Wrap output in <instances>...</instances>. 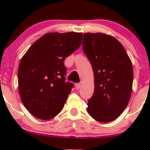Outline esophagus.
I'll return each instance as SVG.
<instances>
[{"mask_svg": "<svg viewBox=\"0 0 150 150\" xmlns=\"http://www.w3.org/2000/svg\"><path fill=\"white\" fill-rule=\"evenodd\" d=\"M75 87H76L77 89H79L80 88V83H77L75 84Z\"/></svg>", "mask_w": 150, "mask_h": 150, "instance_id": "34e87169", "label": "esophagus"}]
</instances>
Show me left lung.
I'll list each match as a JSON object with an SVG mask.
<instances>
[{
    "label": "left lung",
    "mask_w": 150,
    "mask_h": 150,
    "mask_svg": "<svg viewBox=\"0 0 150 150\" xmlns=\"http://www.w3.org/2000/svg\"><path fill=\"white\" fill-rule=\"evenodd\" d=\"M82 49L92 64L94 91L87 111L94 119L108 123L128 106L133 82L132 62L122 44L108 34H84Z\"/></svg>",
    "instance_id": "8db88e82"
}]
</instances>
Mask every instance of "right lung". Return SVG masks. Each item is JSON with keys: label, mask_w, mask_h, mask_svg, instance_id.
Wrapping results in <instances>:
<instances>
[{"label": "right lung", "mask_w": 150, "mask_h": 150, "mask_svg": "<svg viewBox=\"0 0 150 150\" xmlns=\"http://www.w3.org/2000/svg\"><path fill=\"white\" fill-rule=\"evenodd\" d=\"M81 32L47 33L24 55L18 68V88L25 108L42 120L61 111L73 84L65 82L64 61L80 47Z\"/></svg>", "instance_id": "1"}]
</instances>
